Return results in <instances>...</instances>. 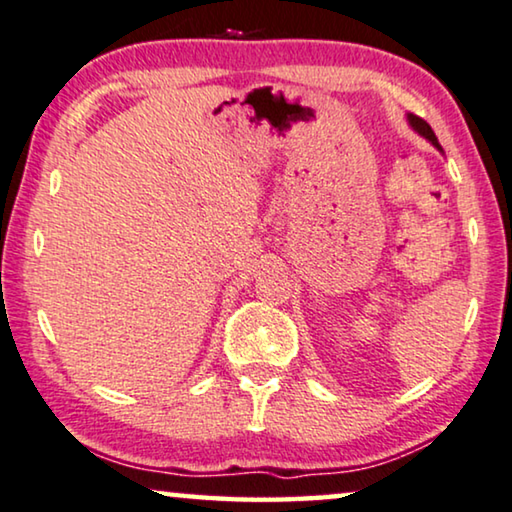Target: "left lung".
Wrapping results in <instances>:
<instances>
[{
    "label": "left lung",
    "instance_id": "left-lung-1",
    "mask_svg": "<svg viewBox=\"0 0 512 512\" xmlns=\"http://www.w3.org/2000/svg\"><path fill=\"white\" fill-rule=\"evenodd\" d=\"M406 120H409V127H411L413 131H416V133H420V136H422V138H427V140H429V143H432V145L436 147V150H439V152H443V147L439 145V140H436V136H434V131H432V127H429V124H427L425 120H422V117H418V115H413V113H409V115H406Z\"/></svg>",
    "mask_w": 512,
    "mask_h": 512
}]
</instances>
